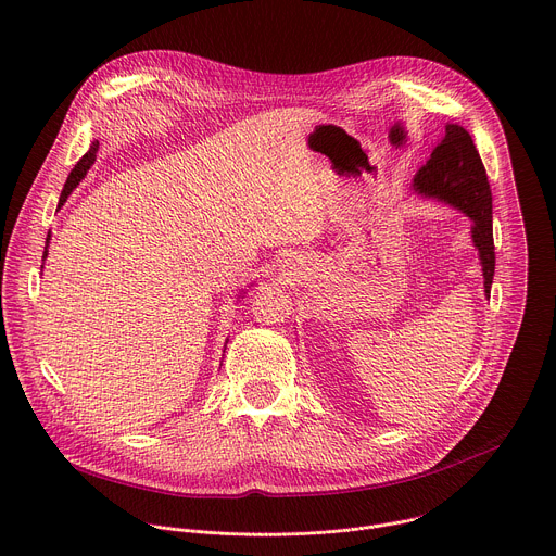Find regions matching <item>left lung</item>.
I'll use <instances>...</instances> for the list:
<instances>
[{
	"instance_id": "1",
	"label": "left lung",
	"mask_w": 556,
	"mask_h": 556,
	"mask_svg": "<svg viewBox=\"0 0 556 556\" xmlns=\"http://www.w3.org/2000/svg\"><path fill=\"white\" fill-rule=\"evenodd\" d=\"M414 187L425 195H435L457 206L472 219V242L480 251L484 288L491 294L495 275L493 193L482 157L464 127L446 125L444 138L431 151L427 165L416 174Z\"/></svg>"
}]
</instances>
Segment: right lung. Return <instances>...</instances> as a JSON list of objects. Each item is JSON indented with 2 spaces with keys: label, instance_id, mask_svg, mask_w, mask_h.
Listing matches in <instances>:
<instances>
[{
  "label": "right lung",
  "instance_id": "1",
  "mask_svg": "<svg viewBox=\"0 0 556 556\" xmlns=\"http://www.w3.org/2000/svg\"><path fill=\"white\" fill-rule=\"evenodd\" d=\"M97 149H99V142H92V147H90V151L81 157V161H78L76 165H74V169L70 172V176H67V180H65V187H63V191H61V198H59V206H63V202L67 200V195L72 193V189L81 182L84 178H86V174H88V169L94 165V157H97ZM48 240H50V232H48ZM48 240H46V251H43V260H46V255H48Z\"/></svg>",
  "mask_w": 556,
  "mask_h": 556
}]
</instances>
